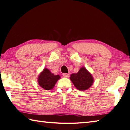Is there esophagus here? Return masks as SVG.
Wrapping results in <instances>:
<instances>
[{
    "label": "esophagus",
    "instance_id": "esophagus-1",
    "mask_svg": "<svg viewBox=\"0 0 130 130\" xmlns=\"http://www.w3.org/2000/svg\"><path fill=\"white\" fill-rule=\"evenodd\" d=\"M63 77H64L68 78V77H69V76H70V74H68V73H63Z\"/></svg>",
    "mask_w": 130,
    "mask_h": 130
}]
</instances>
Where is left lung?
<instances>
[{"mask_svg": "<svg viewBox=\"0 0 130 130\" xmlns=\"http://www.w3.org/2000/svg\"><path fill=\"white\" fill-rule=\"evenodd\" d=\"M70 80L76 88L80 91L86 90L94 83L92 74L84 67H81L77 73L71 74Z\"/></svg>", "mask_w": 130, "mask_h": 130, "instance_id": "left-lung-1", "label": "left lung"}]
</instances>
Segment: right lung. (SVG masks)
<instances>
[{"label":"right lung","instance_id":"obj_1","mask_svg":"<svg viewBox=\"0 0 130 130\" xmlns=\"http://www.w3.org/2000/svg\"><path fill=\"white\" fill-rule=\"evenodd\" d=\"M60 78L59 75H55L48 69L45 68L38 76V82L39 86L42 88L49 90L53 88L55 84Z\"/></svg>","mask_w":130,"mask_h":130}]
</instances>
